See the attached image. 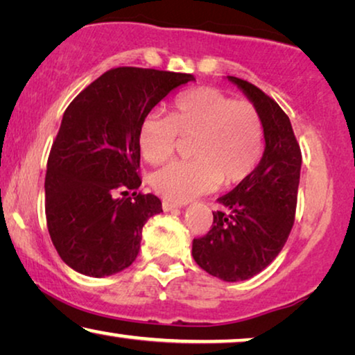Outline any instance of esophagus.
<instances>
[{
    "instance_id": "obj_1",
    "label": "esophagus",
    "mask_w": 355,
    "mask_h": 355,
    "mask_svg": "<svg viewBox=\"0 0 355 355\" xmlns=\"http://www.w3.org/2000/svg\"><path fill=\"white\" fill-rule=\"evenodd\" d=\"M175 209H178L177 204L167 202V200H164V202H162V210L164 211H172V210H175Z\"/></svg>"
}]
</instances>
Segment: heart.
Returning <instances> with one entry per match:
<instances>
[{
    "mask_svg": "<svg viewBox=\"0 0 355 355\" xmlns=\"http://www.w3.org/2000/svg\"><path fill=\"white\" fill-rule=\"evenodd\" d=\"M180 135L196 137L194 161L168 162L151 175L153 189L177 204L214 191L221 182H244L255 172L264 150L258 110L214 87L180 95L172 116L148 113L139 127L141 155L151 164L166 161Z\"/></svg>",
    "mask_w": 355,
    "mask_h": 355,
    "instance_id": "heart-1",
    "label": "heart"
}]
</instances>
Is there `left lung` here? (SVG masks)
<instances>
[{"label":"left lung","mask_w":355,"mask_h":355,"mask_svg":"<svg viewBox=\"0 0 355 355\" xmlns=\"http://www.w3.org/2000/svg\"><path fill=\"white\" fill-rule=\"evenodd\" d=\"M258 110L264 153L250 177L216 199L214 225L193 241L194 261L225 282L260 274L274 261L295 221L301 151L288 116L271 97L244 79L228 76Z\"/></svg>","instance_id":"8db88e82"}]
</instances>
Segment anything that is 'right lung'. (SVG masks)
Here are the masks:
<instances>
[{"label":"right lung","mask_w":355,"mask_h":355,"mask_svg":"<svg viewBox=\"0 0 355 355\" xmlns=\"http://www.w3.org/2000/svg\"><path fill=\"white\" fill-rule=\"evenodd\" d=\"M189 81L187 73L119 67L68 105L47 159L46 220L57 253L76 272L105 277L135 261L141 230L162 211L155 194L135 191L139 127Z\"/></svg>","instance_id":"add662e5"}]
</instances>
